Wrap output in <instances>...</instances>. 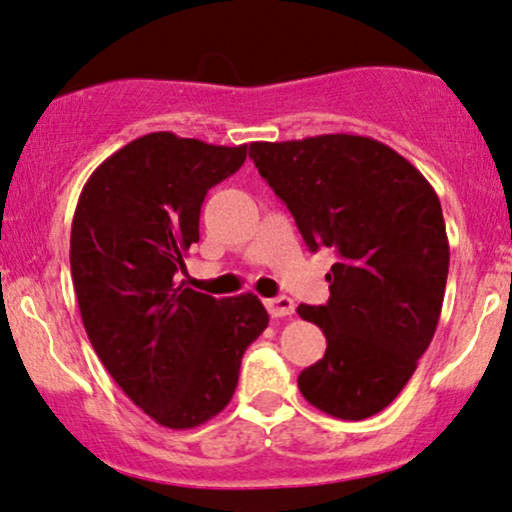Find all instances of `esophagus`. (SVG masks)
I'll return each mask as SVG.
<instances>
[{"label": "esophagus", "mask_w": 512, "mask_h": 512, "mask_svg": "<svg viewBox=\"0 0 512 512\" xmlns=\"http://www.w3.org/2000/svg\"><path fill=\"white\" fill-rule=\"evenodd\" d=\"M264 305H267L269 315L272 317H291L295 312V303L288 295H276V298L264 300Z\"/></svg>", "instance_id": "34e87169"}]
</instances>
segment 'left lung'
I'll use <instances>...</instances> for the list:
<instances>
[{
    "label": "left lung",
    "instance_id": "left-lung-1",
    "mask_svg": "<svg viewBox=\"0 0 512 512\" xmlns=\"http://www.w3.org/2000/svg\"><path fill=\"white\" fill-rule=\"evenodd\" d=\"M250 159L307 248L336 252L329 303L298 307L326 336L298 389L338 420L377 415L410 381L441 317L451 255L439 195L408 159L365 135L250 143Z\"/></svg>",
    "mask_w": 512,
    "mask_h": 512
}]
</instances>
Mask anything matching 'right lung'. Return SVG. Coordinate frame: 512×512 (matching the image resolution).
<instances>
[{
	"mask_svg": "<svg viewBox=\"0 0 512 512\" xmlns=\"http://www.w3.org/2000/svg\"><path fill=\"white\" fill-rule=\"evenodd\" d=\"M245 157L248 145L147 133L104 159L78 197L71 276L83 326L121 391L162 427L219 415L269 324L257 295L217 300L178 283L207 190Z\"/></svg>",
	"mask_w": 512,
	"mask_h": 512,
	"instance_id": "right-lung-1",
	"label": "right lung"
}]
</instances>
